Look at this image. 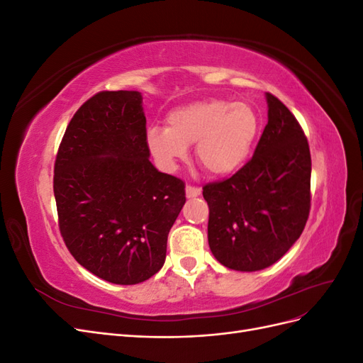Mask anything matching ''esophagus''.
<instances>
[{
  "instance_id": "esophagus-1",
  "label": "esophagus",
  "mask_w": 363,
  "mask_h": 363,
  "mask_svg": "<svg viewBox=\"0 0 363 363\" xmlns=\"http://www.w3.org/2000/svg\"><path fill=\"white\" fill-rule=\"evenodd\" d=\"M200 194H201V189L196 188V186H191V184L186 186V195H188L189 199H194V196H199Z\"/></svg>"
}]
</instances>
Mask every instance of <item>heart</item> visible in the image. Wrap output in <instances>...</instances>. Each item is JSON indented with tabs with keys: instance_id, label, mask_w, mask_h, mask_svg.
Returning a JSON list of instances; mask_svg holds the SVG:
<instances>
[{
	"instance_id": "heart-1",
	"label": "heart",
	"mask_w": 363,
	"mask_h": 363,
	"mask_svg": "<svg viewBox=\"0 0 363 363\" xmlns=\"http://www.w3.org/2000/svg\"><path fill=\"white\" fill-rule=\"evenodd\" d=\"M257 116L245 103L195 101L168 116V128L151 127L147 135L151 155L163 168L174 169L188 157V145L212 175H227L242 167L257 135Z\"/></svg>"
}]
</instances>
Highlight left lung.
Instances as JSON below:
<instances>
[{
	"label": "left lung",
	"instance_id": "8db88e82",
	"mask_svg": "<svg viewBox=\"0 0 363 363\" xmlns=\"http://www.w3.org/2000/svg\"><path fill=\"white\" fill-rule=\"evenodd\" d=\"M268 124L255 155L232 177L207 183V238L213 256L235 271H259L286 255L311 212L312 160L298 121L267 94Z\"/></svg>",
	"mask_w": 363,
	"mask_h": 363
}]
</instances>
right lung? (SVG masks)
I'll return each mask as SVG.
<instances>
[{
  "instance_id": "add662e5",
  "label": "right lung",
  "mask_w": 363,
  "mask_h": 363,
  "mask_svg": "<svg viewBox=\"0 0 363 363\" xmlns=\"http://www.w3.org/2000/svg\"><path fill=\"white\" fill-rule=\"evenodd\" d=\"M136 91H103L75 112L54 163L60 235L83 268L115 284L145 281L163 267L184 182L150 162Z\"/></svg>"
}]
</instances>
